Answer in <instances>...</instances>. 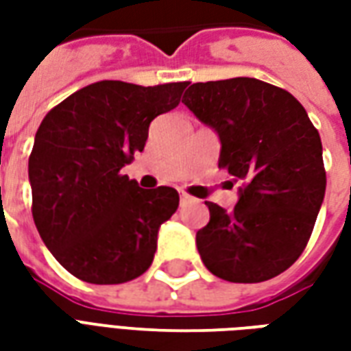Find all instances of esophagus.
<instances>
[{
  "instance_id": "obj_1",
  "label": "esophagus",
  "mask_w": 351,
  "mask_h": 351,
  "mask_svg": "<svg viewBox=\"0 0 351 351\" xmlns=\"http://www.w3.org/2000/svg\"><path fill=\"white\" fill-rule=\"evenodd\" d=\"M191 201H193V197H191V195H188V193H186V191H180V203H191Z\"/></svg>"
}]
</instances>
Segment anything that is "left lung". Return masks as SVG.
<instances>
[{
  "label": "left lung",
  "instance_id": "left-lung-1",
  "mask_svg": "<svg viewBox=\"0 0 351 351\" xmlns=\"http://www.w3.org/2000/svg\"><path fill=\"white\" fill-rule=\"evenodd\" d=\"M182 103L218 133V167L241 182L231 213L206 201L210 220L195 237L203 263L228 282L278 276L302 254L324 203L319 133L291 93L258 79L195 82Z\"/></svg>",
  "mask_w": 351,
  "mask_h": 351
}]
</instances>
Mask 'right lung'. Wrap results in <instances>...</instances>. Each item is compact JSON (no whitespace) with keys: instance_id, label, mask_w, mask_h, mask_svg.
<instances>
[{"instance_id":"add662e5","label":"right lung","mask_w":351,"mask_h":351,"mask_svg":"<svg viewBox=\"0 0 351 351\" xmlns=\"http://www.w3.org/2000/svg\"><path fill=\"white\" fill-rule=\"evenodd\" d=\"M186 86L101 80L43 118L27 163L32 213L43 243L73 276L123 284L152 265L178 191L143 190L120 171L143 152L150 122L173 110Z\"/></svg>"}]
</instances>
